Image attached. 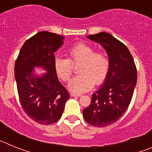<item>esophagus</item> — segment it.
<instances>
[{"label":"esophagus","instance_id":"obj_1","mask_svg":"<svg viewBox=\"0 0 152 152\" xmlns=\"http://www.w3.org/2000/svg\"><path fill=\"white\" fill-rule=\"evenodd\" d=\"M71 96H81V94H75V93H71Z\"/></svg>","mask_w":152,"mask_h":152}]
</instances>
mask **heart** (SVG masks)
Returning a JSON list of instances; mask_svg holds the SVG:
<instances>
[{"instance_id": "heart-1", "label": "heart", "mask_w": 152, "mask_h": 152, "mask_svg": "<svg viewBox=\"0 0 152 152\" xmlns=\"http://www.w3.org/2000/svg\"><path fill=\"white\" fill-rule=\"evenodd\" d=\"M68 58H57L55 69L58 76L68 81L72 76L74 66L79 65L80 74L72 79L68 88L75 93H84L105 80L110 70V58L105 51H95L94 47L84 42L75 44L68 49Z\"/></svg>"}]
</instances>
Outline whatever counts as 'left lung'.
Returning <instances> with one entry per match:
<instances>
[{
  "mask_svg": "<svg viewBox=\"0 0 152 152\" xmlns=\"http://www.w3.org/2000/svg\"><path fill=\"white\" fill-rule=\"evenodd\" d=\"M88 38L105 49L110 65L105 82L93 94L83 116L91 126L105 127L117 122L127 110L136 85L137 69L128 48L111 34L102 32Z\"/></svg>",
  "mask_w": 152,
  "mask_h": 152,
  "instance_id": "obj_1",
  "label": "left lung"
}]
</instances>
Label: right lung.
<instances>
[{
    "instance_id": "right-lung-1",
    "label": "right lung",
    "mask_w": 152,
    "mask_h": 152,
    "mask_svg": "<svg viewBox=\"0 0 152 152\" xmlns=\"http://www.w3.org/2000/svg\"><path fill=\"white\" fill-rule=\"evenodd\" d=\"M63 39L61 35L39 32L25 42L15 61L14 75L22 108L30 119L41 125L56 123L70 98L55 69L54 53L62 45ZM34 66H42L48 72L35 77Z\"/></svg>"
}]
</instances>
